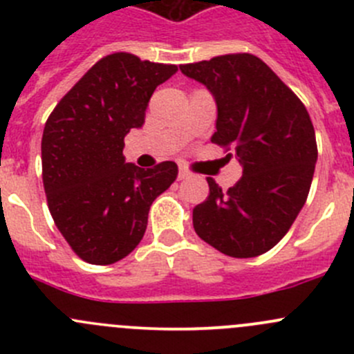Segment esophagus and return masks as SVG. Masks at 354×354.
Returning a JSON list of instances; mask_svg holds the SVG:
<instances>
[{
  "instance_id": "esophagus-1",
  "label": "esophagus",
  "mask_w": 354,
  "mask_h": 354,
  "mask_svg": "<svg viewBox=\"0 0 354 354\" xmlns=\"http://www.w3.org/2000/svg\"><path fill=\"white\" fill-rule=\"evenodd\" d=\"M187 178H190V173L185 169H180V173H178V180H187Z\"/></svg>"
}]
</instances>
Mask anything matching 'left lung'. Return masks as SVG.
<instances>
[{"instance_id": "left-lung-1", "label": "left lung", "mask_w": 354, "mask_h": 354, "mask_svg": "<svg viewBox=\"0 0 354 354\" xmlns=\"http://www.w3.org/2000/svg\"><path fill=\"white\" fill-rule=\"evenodd\" d=\"M180 70L212 94L217 106L212 142L231 145L243 166V176L227 192L207 178L210 195L194 209L195 233L224 255H262L288 233L308 197L317 162L308 111L248 53Z\"/></svg>"}]
</instances>
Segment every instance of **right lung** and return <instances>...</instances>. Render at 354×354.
<instances>
[{"mask_svg":"<svg viewBox=\"0 0 354 354\" xmlns=\"http://www.w3.org/2000/svg\"><path fill=\"white\" fill-rule=\"evenodd\" d=\"M178 66L114 53L95 63L48 118L42 181L59 233L82 260L124 259L147 230L152 202L173 185V160L142 169L127 162L124 137L145 123L151 95Z\"/></svg>","mask_w":354,"mask_h":354,"instance_id":"add662e5","label":"right lung"}]
</instances>
